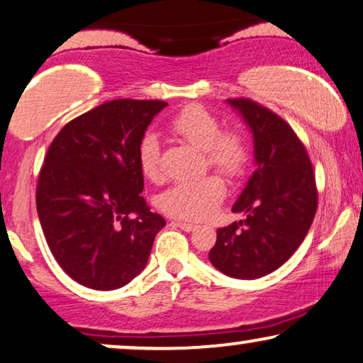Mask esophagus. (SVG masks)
<instances>
[{"label":"esophagus","instance_id":"1","mask_svg":"<svg viewBox=\"0 0 363 363\" xmlns=\"http://www.w3.org/2000/svg\"><path fill=\"white\" fill-rule=\"evenodd\" d=\"M174 226L184 229V231H194L196 229V224H191V223H186V221H172Z\"/></svg>","mask_w":363,"mask_h":363}]
</instances>
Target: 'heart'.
Here are the masks:
<instances>
[{
  "mask_svg": "<svg viewBox=\"0 0 363 363\" xmlns=\"http://www.w3.org/2000/svg\"><path fill=\"white\" fill-rule=\"evenodd\" d=\"M171 130L192 147L204 154L206 164L224 176L236 177L245 171L247 149L236 132H221L218 117L199 105H189L171 122ZM140 171L150 181L162 177L160 140L155 134L142 137L139 144ZM224 184L219 177L208 176L197 181H181L159 196V208L179 219L199 221L218 208L224 197Z\"/></svg>",
  "mask_w": 363,
  "mask_h": 363,
  "instance_id": "heart-1",
  "label": "heart"
}]
</instances>
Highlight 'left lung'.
<instances>
[{
	"label": "left lung",
	"mask_w": 363,
	"mask_h": 363,
	"mask_svg": "<svg viewBox=\"0 0 363 363\" xmlns=\"http://www.w3.org/2000/svg\"><path fill=\"white\" fill-rule=\"evenodd\" d=\"M253 135L255 172L233 206L245 219L218 229L209 261L223 274L258 279L286 263L316 211L315 174L293 128L268 108L228 99Z\"/></svg>",
	"instance_id": "1"
}]
</instances>
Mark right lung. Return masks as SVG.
Here are the masks:
<instances>
[{"label":"right lung","mask_w":363,"mask_h":363,"mask_svg":"<svg viewBox=\"0 0 363 363\" xmlns=\"http://www.w3.org/2000/svg\"><path fill=\"white\" fill-rule=\"evenodd\" d=\"M160 100H112L73 118L50 145L36 211L50 251L91 290L125 286L149 261L166 219L140 196L139 144Z\"/></svg>","instance_id":"add662e5"}]
</instances>
